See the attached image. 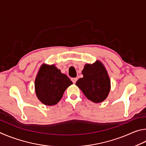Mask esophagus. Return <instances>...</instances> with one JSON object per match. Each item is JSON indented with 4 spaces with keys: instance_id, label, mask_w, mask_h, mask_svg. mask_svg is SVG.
I'll return each mask as SVG.
<instances>
[{
    "instance_id": "34e87169",
    "label": "esophagus",
    "mask_w": 146,
    "mask_h": 146,
    "mask_svg": "<svg viewBox=\"0 0 146 146\" xmlns=\"http://www.w3.org/2000/svg\"><path fill=\"white\" fill-rule=\"evenodd\" d=\"M71 80H72V82H73L74 83H76V81H77V80H78V78H72Z\"/></svg>"
}]
</instances>
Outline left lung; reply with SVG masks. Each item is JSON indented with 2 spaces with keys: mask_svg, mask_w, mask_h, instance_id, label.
<instances>
[{
  "mask_svg": "<svg viewBox=\"0 0 146 146\" xmlns=\"http://www.w3.org/2000/svg\"><path fill=\"white\" fill-rule=\"evenodd\" d=\"M82 74L83 78L79 79L76 85L89 100L96 103L103 101L110 90V80L103 64L99 61L86 64Z\"/></svg>",
  "mask_w": 146,
  "mask_h": 146,
  "instance_id": "obj_1",
  "label": "left lung"
}]
</instances>
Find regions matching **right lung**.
I'll use <instances>...</instances> for the list:
<instances>
[{"label": "right lung", "mask_w": 146, "mask_h": 146, "mask_svg": "<svg viewBox=\"0 0 146 146\" xmlns=\"http://www.w3.org/2000/svg\"><path fill=\"white\" fill-rule=\"evenodd\" d=\"M72 84L67 76L52 65L41 66L35 80V92L39 100L45 105L57 104L65 90Z\"/></svg>", "instance_id": "add662e5"}]
</instances>
